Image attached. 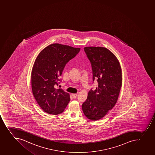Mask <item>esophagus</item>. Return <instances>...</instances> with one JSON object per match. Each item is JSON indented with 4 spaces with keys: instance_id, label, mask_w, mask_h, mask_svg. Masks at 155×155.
<instances>
[{
    "instance_id": "1",
    "label": "esophagus",
    "mask_w": 155,
    "mask_h": 155,
    "mask_svg": "<svg viewBox=\"0 0 155 155\" xmlns=\"http://www.w3.org/2000/svg\"><path fill=\"white\" fill-rule=\"evenodd\" d=\"M72 96H73L74 98H76V97L78 96V94H72Z\"/></svg>"
}]
</instances>
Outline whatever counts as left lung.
<instances>
[{"label":"left lung","instance_id":"8db88e82","mask_svg":"<svg viewBox=\"0 0 155 155\" xmlns=\"http://www.w3.org/2000/svg\"><path fill=\"white\" fill-rule=\"evenodd\" d=\"M84 51L91 64L93 81L98 87L89 91L83 103L84 115L91 120L103 118L117 103L122 85V73L116 56L107 48L86 47Z\"/></svg>","mask_w":155,"mask_h":155}]
</instances>
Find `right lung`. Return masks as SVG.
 <instances>
[{"instance_id":"obj_1","label":"right lung","mask_w":155,"mask_h":155,"mask_svg":"<svg viewBox=\"0 0 155 155\" xmlns=\"http://www.w3.org/2000/svg\"><path fill=\"white\" fill-rule=\"evenodd\" d=\"M80 48L53 44L40 52L35 59L31 74V88L40 107L48 114L63 112L70 100V95L56 89L65 65L75 57Z\"/></svg>"}]
</instances>
